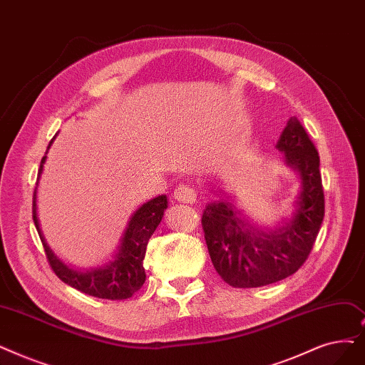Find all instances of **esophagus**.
<instances>
[{"label":"esophagus","instance_id":"obj_1","mask_svg":"<svg viewBox=\"0 0 365 365\" xmlns=\"http://www.w3.org/2000/svg\"><path fill=\"white\" fill-rule=\"evenodd\" d=\"M174 197H176L178 201L186 202V204H194L197 200V192L191 185L180 183L179 186H176V189H174Z\"/></svg>","mask_w":365,"mask_h":365}]
</instances>
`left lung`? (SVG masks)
<instances>
[{
  "label": "left lung",
  "instance_id": "8db88e82",
  "mask_svg": "<svg viewBox=\"0 0 365 365\" xmlns=\"http://www.w3.org/2000/svg\"><path fill=\"white\" fill-rule=\"evenodd\" d=\"M287 164L301 178V194L289 222L273 232L249 225L225 200L205 205V245L216 273L232 288H259L292 276L306 262L325 215L319 153L304 126L292 116L277 141Z\"/></svg>",
  "mask_w": 365,
  "mask_h": 365
}]
</instances>
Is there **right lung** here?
<instances>
[{
    "instance_id": "right-lung-1",
    "label": "right lung",
    "mask_w": 365,
    "mask_h": 365,
    "mask_svg": "<svg viewBox=\"0 0 365 365\" xmlns=\"http://www.w3.org/2000/svg\"><path fill=\"white\" fill-rule=\"evenodd\" d=\"M52 141L49 143V148L52 145ZM44 161L46 156H43L38 168L37 183L43 171ZM36 198L37 189H34L33 197V219L46 252V258L49 261L53 273L62 282L83 294L106 299H126L133 297L141 287H143V283L146 280V273L143 267L146 247L150 235L155 232L156 227L160 225V222L164 216V210L167 209L165 195H160L145 202L131 216L130 224L126 227L122 243L119 246V252L116 253L113 261H110L107 265L101 268H97V270H91L86 273L71 270L66 264H62L53 255V252L49 249V246H47L38 225Z\"/></svg>"
}]
</instances>
